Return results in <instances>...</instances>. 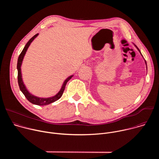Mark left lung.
Masks as SVG:
<instances>
[{
  "mask_svg": "<svg viewBox=\"0 0 159 159\" xmlns=\"http://www.w3.org/2000/svg\"><path fill=\"white\" fill-rule=\"evenodd\" d=\"M134 46H135V47H136V48H137V49H138V50H139V52H140V54H141V55H142V53H141V52H140V50H139V48H138V47H137V46H136V45H135V44H134ZM142 57H143V56H142ZM145 63H146V65H147V62H146V61H145Z\"/></svg>",
  "mask_w": 159,
  "mask_h": 159,
  "instance_id": "left-lung-1",
  "label": "left lung"
}]
</instances>
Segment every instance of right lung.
I'll list each match as a JSON object with an SVG mask.
<instances>
[{
	"label": "right lung",
	"mask_w": 159,
	"mask_h": 159,
	"mask_svg": "<svg viewBox=\"0 0 159 159\" xmlns=\"http://www.w3.org/2000/svg\"><path fill=\"white\" fill-rule=\"evenodd\" d=\"M39 34H35L33 37H32L29 41L28 42L26 43V44L25 45V47L24 48V49L22 50V52L20 53V54L19 55V57H18V60H17V80H18V84L19 86V89L21 90V92L23 93V94L25 96V97L26 98V99L32 104H36V105H38V106H44V105H48L50 103H52L57 100H58L62 96L63 91L65 90V85L67 83V82L69 81L72 77L73 75H71L70 77H68L63 83V85L61 86V88L60 89V91L54 96L53 97H50V98H41L39 97H36L33 94H31L28 90L26 89L25 85L24 84L23 81H22V74H21V65L22 63V60H23V58L25 57V55L26 53V51L28 50V48H29L30 44L32 43V41L38 36Z\"/></svg>",
	"instance_id": "obj_1"
}]
</instances>
